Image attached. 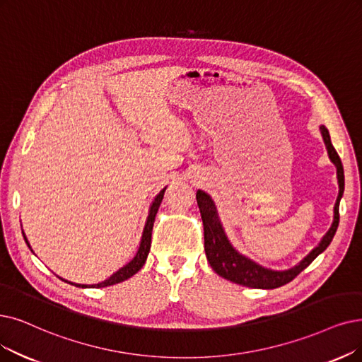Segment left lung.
<instances>
[{
  "label": "left lung",
  "instance_id": "obj_1",
  "mask_svg": "<svg viewBox=\"0 0 362 362\" xmlns=\"http://www.w3.org/2000/svg\"><path fill=\"white\" fill-rule=\"evenodd\" d=\"M320 129H321L322 139L325 142L329 160L334 163L337 169L339 196L334 205V216H332L331 227L328 228L321 242L317 243L316 247L296 266L285 270H273L258 264L250 257L240 254L228 240L212 197L204 190H197L196 199H197L199 211L202 215V221H204L206 258L214 272L216 274H220L221 278L243 286H248V288L273 290V288H279L288 282H291L298 273L305 270L317 255L327 250V247L331 243L339 227V218H340L339 205L344 192V172H343L340 157L331 144L328 129L324 124H321Z\"/></svg>",
  "mask_w": 362,
  "mask_h": 362
}]
</instances>
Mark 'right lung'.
<instances>
[{
  "label": "right lung",
  "instance_id": "1",
  "mask_svg": "<svg viewBox=\"0 0 362 362\" xmlns=\"http://www.w3.org/2000/svg\"><path fill=\"white\" fill-rule=\"evenodd\" d=\"M165 190H166V187H165L163 190H160V193H158V194L154 197V200H153V204H151L150 211H148L147 221H146V227H144V231H142V238H141V242H139V248H138L135 257L131 259V262H129L126 266H123L122 269H119L115 273H112L108 279H105V281H103V282H99V284L84 285V284L69 282V281H65V279H62V278H61V279L65 281V282H68V284H71V285L78 286V288H104V286L120 284V282L129 279L131 276H134V274H135L136 272H139L141 267H142L144 264H146V259H147V257H148L150 247H151V231H153V226H154V218H156V214H157V211H158V206H160L162 200H163ZM22 233H23V231H22ZM23 239H25L28 247H30V242H28L25 233H23ZM30 250H31V247H30ZM31 251H33V250H31Z\"/></svg>",
  "mask_w": 362,
  "mask_h": 362
}]
</instances>
